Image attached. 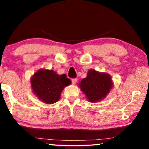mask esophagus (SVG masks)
Returning <instances> with one entry per match:
<instances>
[{"label":"esophagus","instance_id":"34e87169","mask_svg":"<svg viewBox=\"0 0 149 149\" xmlns=\"http://www.w3.org/2000/svg\"><path fill=\"white\" fill-rule=\"evenodd\" d=\"M71 82H72L73 85H75L77 82V79L76 78H72V79H71Z\"/></svg>","mask_w":149,"mask_h":149}]
</instances>
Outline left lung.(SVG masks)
<instances>
[{
    "label": "left lung",
    "instance_id": "8db88e82",
    "mask_svg": "<svg viewBox=\"0 0 149 149\" xmlns=\"http://www.w3.org/2000/svg\"><path fill=\"white\" fill-rule=\"evenodd\" d=\"M112 84L111 78L109 74L91 69L79 85L89 102H97L107 96L112 88Z\"/></svg>",
    "mask_w": 149,
    "mask_h": 149
}]
</instances>
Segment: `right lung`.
<instances>
[{"instance_id":"1","label":"right lung","mask_w":149,"mask_h":149,"mask_svg":"<svg viewBox=\"0 0 149 149\" xmlns=\"http://www.w3.org/2000/svg\"><path fill=\"white\" fill-rule=\"evenodd\" d=\"M31 87L36 95L46 104H54L60 98L65 87L71 84L66 74L58 75L52 70H39L32 77Z\"/></svg>"}]
</instances>
